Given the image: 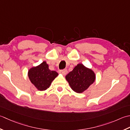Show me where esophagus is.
I'll use <instances>...</instances> for the list:
<instances>
[{
  "label": "esophagus",
  "instance_id": "esophagus-1",
  "mask_svg": "<svg viewBox=\"0 0 130 130\" xmlns=\"http://www.w3.org/2000/svg\"><path fill=\"white\" fill-rule=\"evenodd\" d=\"M59 72L61 73L62 74H63V75H66L67 73V69H64V70H60Z\"/></svg>",
  "mask_w": 130,
  "mask_h": 130
}]
</instances>
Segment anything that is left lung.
I'll return each mask as SVG.
<instances>
[{
  "label": "left lung",
  "mask_w": 130,
  "mask_h": 130,
  "mask_svg": "<svg viewBox=\"0 0 130 130\" xmlns=\"http://www.w3.org/2000/svg\"><path fill=\"white\" fill-rule=\"evenodd\" d=\"M66 80L74 91L81 93L95 80L94 72L82 64H78L66 76Z\"/></svg>",
  "instance_id": "8db88e82"
}]
</instances>
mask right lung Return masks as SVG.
<instances>
[{
    "instance_id": "obj_1",
    "label": "right lung",
    "mask_w": 130,
    "mask_h": 130,
    "mask_svg": "<svg viewBox=\"0 0 130 130\" xmlns=\"http://www.w3.org/2000/svg\"><path fill=\"white\" fill-rule=\"evenodd\" d=\"M58 75L55 71H51L46 62H43L28 71V76L31 82L40 91L45 90L49 87L52 82Z\"/></svg>"
}]
</instances>
